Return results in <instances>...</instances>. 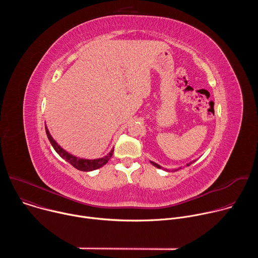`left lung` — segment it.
I'll return each mask as SVG.
<instances>
[{
    "label": "left lung",
    "mask_w": 258,
    "mask_h": 258,
    "mask_svg": "<svg viewBox=\"0 0 258 258\" xmlns=\"http://www.w3.org/2000/svg\"><path fill=\"white\" fill-rule=\"evenodd\" d=\"M193 162H194V161H192V162H189V163H187V166H189V165H191V164H192V163H193ZM151 163H152V164H153V165H154V166H156V167H157V168H161V166H160V165H159V164H157V163H155V162H153V161H151ZM179 168H180V167H179ZM179 168H177V169H174V171H176V170H178V169H179ZM167 171H168V170H167Z\"/></svg>",
    "instance_id": "obj_1"
}]
</instances>
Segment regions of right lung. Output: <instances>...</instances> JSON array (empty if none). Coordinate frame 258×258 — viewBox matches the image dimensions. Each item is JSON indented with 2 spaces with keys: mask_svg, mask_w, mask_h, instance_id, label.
Masks as SVG:
<instances>
[{
  "mask_svg": "<svg viewBox=\"0 0 258 258\" xmlns=\"http://www.w3.org/2000/svg\"><path fill=\"white\" fill-rule=\"evenodd\" d=\"M46 133H47V137H48L50 143L52 144L55 151L63 159H65L68 163H70L73 167H76L77 169L82 170V171H91V170H95V169H98V168L102 167L103 165H105L109 161L110 158H111V156L113 154V151H114V149H112L111 151H110V153L108 155H106V156H104L102 158H98V159H83V158H79V157H76V156L69 154L64 149H62L61 147L56 143V141L53 139V137L50 135L49 130H48L47 126H46Z\"/></svg>",
  "mask_w": 258,
  "mask_h": 258,
  "instance_id": "obj_1",
  "label": "right lung"
}]
</instances>
